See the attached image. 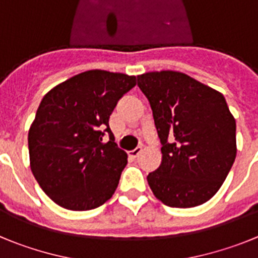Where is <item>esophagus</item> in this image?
<instances>
[{"instance_id": "1", "label": "esophagus", "mask_w": 258, "mask_h": 258, "mask_svg": "<svg viewBox=\"0 0 258 258\" xmlns=\"http://www.w3.org/2000/svg\"><path fill=\"white\" fill-rule=\"evenodd\" d=\"M142 146H138V147H136L134 150H132V151H129V155H131L132 157H138L140 156V154L142 152Z\"/></svg>"}]
</instances>
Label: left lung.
I'll return each mask as SVG.
<instances>
[{
    "mask_svg": "<svg viewBox=\"0 0 258 258\" xmlns=\"http://www.w3.org/2000/svg\"><path fill=\"white\" fill-rule=\"evenodd\" d=\"M152 109L163 160L147 181L172 208H191L220 190L236 156V124L214 89L174 71L138 76Z\"/></svg>",
    "mask_w": 258,
    "mask_h": 258,
    "instance_id": "obj_1",
    "label": "left lung"
}]
</instances>
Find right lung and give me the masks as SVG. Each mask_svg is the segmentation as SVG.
<instances>
[{"label": "right lung", "mask_w": 258, "mask_h": 258, "mask_svg": "<svg viewBox=\"0 0 258 258\" xmlns=\"http://www.w3.org/2000/svg\"><path fill=\"white\" fill-rule=\"evenodd\" d=\"M136 84V76L93 70L42 98L28 134L31 168L58 206L90 211L113 195L127 155L116 145L109 116ZM104 135L110 137L106 144Z\"/></svg>", "instance_id": "right-lung-1"}]
</instances>
